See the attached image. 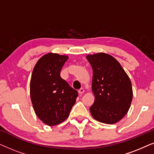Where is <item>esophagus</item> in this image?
I'll list each match as a JSON object with an SVG mask.
<instances>
[{
  "label": "esophagus",
  "mask_w": 154,
  "mask_h": 154,
  "mask_svg": "<svg viewBox=\"0 0 154 154\" xmlns=\"http://www.w3.org/2000/svg\"><path fill=\"white\" fill-rule=\"evenodd\" d=\"M84 92H85V90H84L83 88H81V89H80V90H79V93L80 94H83Z\"/></svg>",
  "instance_id": "1"
}]
</instances>
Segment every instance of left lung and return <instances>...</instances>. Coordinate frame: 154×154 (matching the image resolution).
Masks as SVG:
<instances>
[{
    "label": "left lung",
    "mask_w": 154,
    "mask_h": 154,
    "mask_svg": "<svg viewBox=\"0 0 154 154\" xmlns=\"http://www.w3.org/2000/svg\"><path fill=\"white\" fill-rule=\"evenodd\" d=\"M86 57L93 71L92 90L95 98L90 113L101 123H117L126 115L132 102L133 92L130 78L110 54L100 52Z\"/></svg>",
    "instance_id": "1"
}]
</instances>
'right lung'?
Instances as JSON below:
<instances>
[{
  "label": "right lung",
  "instance_id": "right-lung-1",
  "mask_svg": "<svg viewBox=\"0 0 154 154\" xmlns=\"http://www.w3.org/2000/svg\"><path fill=\"white\" fill-rule=\"evenodd\" d=\"M66 55L49 53L41 57L33 68L30 96L35 114L49 126L58 125L69 117L79 93L60 76Z\"/></svg>",
  "mask_w": 154,
  "mask_h": 154
}]
</instances>
